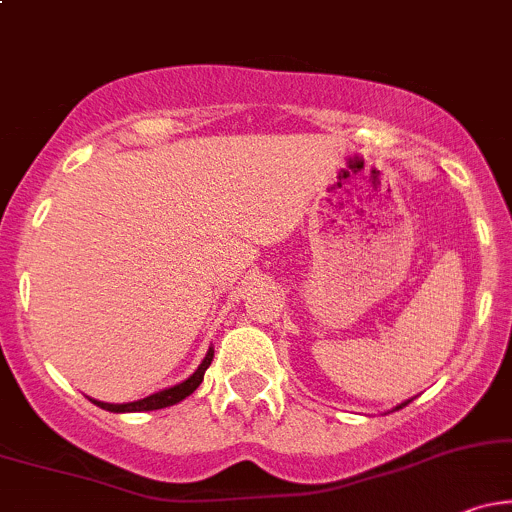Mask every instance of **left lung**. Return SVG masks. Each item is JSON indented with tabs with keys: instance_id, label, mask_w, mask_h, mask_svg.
Masks as SVG:
<instances>
[{
	"instance_id": "8db88e82",
	"label": "left lung",
	"mask_w": 512,
	"mask_h": 512,
	"mask_svg": "<svg viewBox=\"0 0 512 512\" xmlns=\"http://www.w3.org/2000/svg\"><path fill=\"white\" fill-rule=\"evenodd\" d=\"M404 404H407V402H404ZM404 404H402V407H404Z\"/></svg>"
}]
</instances>
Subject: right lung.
Masks as SVG:
<instances>
[{
    "label": "right lung",
    "mask_w": 512,
    "mask_h": 512,
    "mask_svg": "<svg viewBox=\"0 0 512 512\" xmlns=\"http://www.w3.org/2000/svg\"><path fill=\"white\" fill-rule=\"evenodd\" d=\"M211 358H214V351L209 349V354L202 361V366H199L195 373H192L190 378L185 380V383H180V385H175V387H168V390H161V392H156V395H149V397L139 399V402L105 404V402H96V399H93V404H98V407L105 409V411H117V414H120V411H154V409H163V407H173V404L182 402V399L190 397L192 392L197 390L199 383H202V378H204V370L209 368Z\"/></svg>",
    "instance_id": "add662e5"
}]
</instances>
